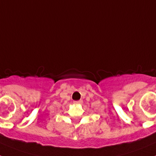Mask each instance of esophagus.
<instances>
[{
  "label": "esophagus",
  "instance_id": "obj_1",
  "mask_svg": "<svg viewBox=\"0 0 156 156\" xmlns=\"http://www.w3.org/2000/svg\"><path fill=\"white\" fill-rule=\"evenodd\" d=\"M74 103H75L76 105L80 104V103H82V101H81V100H80V101H74Z\"/></svg>",
  "mask_w": 156,
  "mask_h": 156
}]
</instances>
